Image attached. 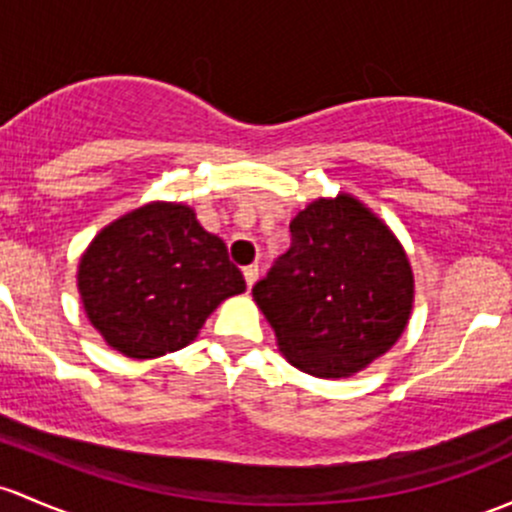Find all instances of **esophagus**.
<instances>
[{
  "label": "esophagus",
  "instance_id": "34e87169",
  "mask_svg": "<svg viewBox=\"0 0 512 512\" xmlns=\"http://www.w3.org/2000/svg\"><path fill=\"white\" fill-rule=\"evenodd\" d=\"M242 274H245V282H247V287H255V282H257V277H260V267L257 265H247L245 270H242Z\"/></svg>",
  "mask_w": 512,
  "mask_h": 512
}]
</instances>
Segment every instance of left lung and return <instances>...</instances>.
Wrapping results in <instances>:
<instances>
[{"instance_id":"obj_1","label":"left lung","mask_w":512,"mask_h":512,"mask_svg":"<svg viewBox=\"0 0 512 512\" xmlns=\"http://www.w3.org/2000/svg\"><path fill=\"white\" fill-rule=\"evenodd\" d=\"M289 230L292 247L252 297L294 368L351 378L407 328L414 301L407 252L351 193L309 203Z\"/></svg>"}]
</instances>
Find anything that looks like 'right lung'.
Masks as SVG:
<instances>
[{"label": "right lung", "instance_id": "add662e5", "mask_svg": "<svg viewBox=\"0 0 512 512\" xmlns=\"http://www.w3.org/2000/svg\"><path fill=\"white\" fill-rule=\"evenodd\" d=\"M78 292L107 346L144 360L188 346L220 301L245 292V279L193 208L154 201L95 235Z\"/></svg>", "mask_w": 512, "mask_h": 512}]
</instances>
